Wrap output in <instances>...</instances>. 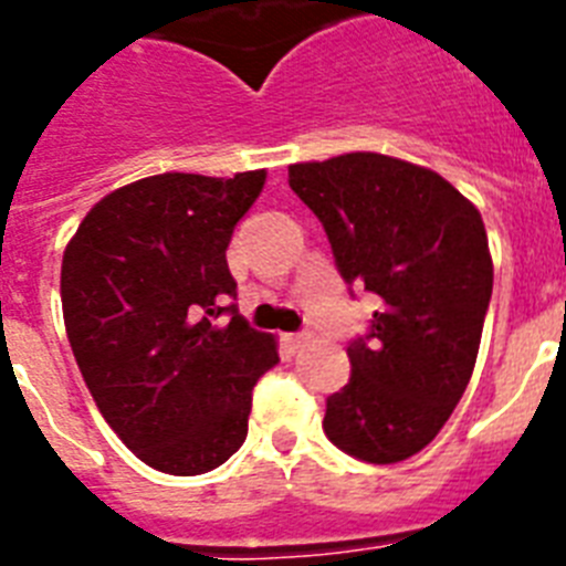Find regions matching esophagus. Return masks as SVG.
Instances as JSON below:
<instances>
[{"label":"esophagus","mask_w":566,"mask_h":566,"mask_svg":"<svg viewBox=\"0 0 566 566\" xmlns=\"http://www.w3.org/2000/svg\"><path fill=\"white\" fill-rule=\"evenodd\" d=\"M287 339H291L293 348H305L307 342H311V331H302V334H291Z\"/></svg>","instance_id":"1"}]
</instances>
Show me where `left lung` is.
<instances>
[{
  "label": "left lung",
  "mask_w": 566,
  "mask_h": 566,
  "mask_svg": "<svg viewBox=\"0 0 566 566\" xmlns=\"http://www.w3.org/2000/svg\"><path fill=\"white\" fill-rule=\"evenodd\" d=\"M342 279L377 293L371 334L348 345V386L322 429L342 452L400 463L431 443L467 391L492 298L486 227L446 178L377 151L293 164Z\"/></svg>",
  "instance_id": "1"
}]
</instances>
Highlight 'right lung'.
Returning <instances> with one entry per match:
<instances>
[{
    "label": "right lung",
    "instance_id": "add662e5",
    "mask_svg": "<svg viewBox=\"0 0 566 566\" xmlns=\"http://www.w3.org/2000/svg\"><path fill=\"white\" fill-rule=\"evenodd\" d=\"M264 178H140L94 203L65 247L60 296L80 374L114 434L158 472L203 474L239 452L253 386L279 363L275 336L224 305L227 247Z\"/></svg>",
    "mask_w": 566,
    "mask_h": 566
}]
</instances>
